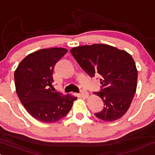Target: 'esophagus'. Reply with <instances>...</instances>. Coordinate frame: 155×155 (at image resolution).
<instances>
[{
    "label": "esophagus",
    "instance_id": "1",
    "mask_svg": "<svg viewBox=\"0 0 155 155\" xmlns=\"http://www.w3.org/2000/svg\"><path fill=\"white\" fill-rule=\"evenodd\" d=\"M80 96L82 97V98H87L89 95H88L87 92H86V91H81V93H80Z\"/></svg>",
    "mask_w": 155,
    "mask_h": 155
}]
</instances>
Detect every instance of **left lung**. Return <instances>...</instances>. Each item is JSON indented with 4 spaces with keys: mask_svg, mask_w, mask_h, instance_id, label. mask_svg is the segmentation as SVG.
<instances>
[{
    "mask_svg": "<svg viewBox=\"0 0 155 155\" xmlns=\"http://www.w3.org/2000/svg\"><path fill=\"white\" fill-rule=\"evenodd\" d=\"M71 53L91 77H100L101 91L94 93L102 99L104 108L95 115L104 121L121 118L137 88V71L132 56L105 44L75 47Z\"/></svg>",
    "mask_w": 155,
    "mask_h": 155,
    "instance_id": "8db88e82",
    "label": "left lung"
}]
</instances>
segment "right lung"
Returning <instances> with one entry per match:
<instances>
[{
  "label": "right lung",
  "mask_w": 155,
  "mask_h": 155,
  "mask_svg": "<svg viewBox=\"0 0 155 155\" xmlns=\"http://www.w3.org/2000/svg\"><path fill=\"white\" fill-rule=\"evenodd\" d=\"M67 51L62 48L37 51L25 57L15 71L20 102L33 118L41 122L54 123L64 118L77 98L51 89L54 66Z\"/></svg>",
  "instance_id": "right-lung-1"
}]
</instances>
